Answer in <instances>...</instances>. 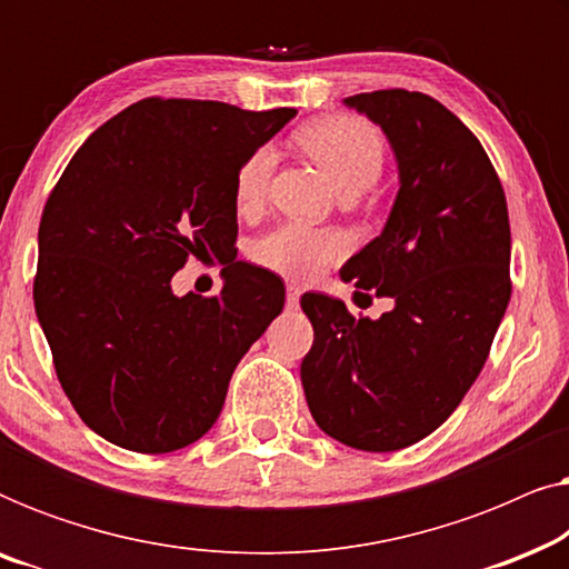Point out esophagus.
Masks as SVG:
<instances>
[{
  "mask_svg": "<svg viewBox=\"0 0 569 569\" xmlns=\"http://www.w3.org/2000/svg\"><path fill=\"white\" fill-rule=\"evenodd\" d=\"M298 302H300V287L290 284L287 287V308H298Z\"/></svg>",
  "mask_w": 569,
  "mask_h": 569,
  "instance_id": "esophagus-1",
  "label": "esophagus"
}]
</instances>
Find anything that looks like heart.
<instances>
[{"label": "heart", "mask_w": 569, "mask_h": 569, "mask_svg": "<svg viewBox=\"0 0 569 569\" xmlns=\"http://www.w3.org/2000/svg\"><path fill=\"white\" fill-rule=\"evenodd\" d=\"M298 144L326 170L341 197H360L383 173V137L372 123L355 116L318 119L298 131ZM277 154L259 147L240 162L236 173V207L256 212L263 204L274 173ZM349 240L337 230H316L306 224H282L253 248L256 261L290 279H313L347 253Z\"/></svg>", "instance_id": "obj_1"}]
</instances>
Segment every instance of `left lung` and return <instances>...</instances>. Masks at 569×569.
<instances>
[{
    "mask_svg": "<svg viewBox=\"0 0 569 569\" xmlns=\"http://www.w3.org/2000/svg\"><path fill=\"white\" fill-rule=\"evenodd\" d=\"M345 106L383 129L399 193L341 279L393 308L372 321L302 295L313 347L300 378L329 438L388 453L438 430L485 368L510 302L508 201L485 147L435 98L376 90Z\"/></svg>",
    "mask_w": 569,
    "mask_h": 569,
    "instance_id": "1",
    "label": "left lung"
}]
</instances>
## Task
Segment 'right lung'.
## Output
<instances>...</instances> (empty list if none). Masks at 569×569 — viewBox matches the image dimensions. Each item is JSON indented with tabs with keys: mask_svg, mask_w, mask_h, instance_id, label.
I'll return each mask as SVG.
<instances>
[{
	"mask_svg": "<svg viewBox=\"0 0 569 569\" xmlns=\"http://www.w3.org/2000/svg\"><path fill=\"white\" fill-rule=\"evenodd\" d=\"M295 108L144 98L92 131L53 186L38 228L36 316L59 383L113 446L170 453L220 417L256 339L282 313L284 284L246 261L214 298H178L189 256L236 246V173Z\"/></svg>",
	"mask_w": 569,
	"mask_h": 569,
	"instance_id": "add662e5",
	"label": "right lung"
}]
</instances>
